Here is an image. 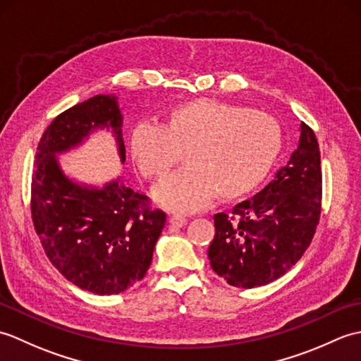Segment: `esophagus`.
Returning a JSON list of instances; mask_svg holds the SVG:
<instances>
[{
	"instance_id": "1",
	"label": "esophagus",
	"mask_w": 361,
	"mask_h": 361,
	"mask_svg": "<svg viewBox=\"0 0 361 361\" xmlns=\"http://www.w3.org/2000/svg\"><path fill=\"white\" fill-rule=\"evenodd\" d=\"M186 217H183V216H180V214H173V216H171V219H169V224H171L172 226H175V228H181V226H185L186 225Z\"/></svg>"
}]
</instances>
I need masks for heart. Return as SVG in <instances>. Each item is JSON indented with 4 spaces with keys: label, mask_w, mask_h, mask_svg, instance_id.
<instances>
[{
    "label": "heart",
    "mask_w": 361,
    "mask_h": 361,
    "mask_svg": "<svg viewBox=\"0 0 361 361\" xmlns=\"http://www.w3.org/2000/svg\"><path fill=\"white\" fill-rule=\"evenodd\" d=\"M281 127L270 114L212 99L172 106L163 127L142 122L130 133L140 172L163 183L186 153L189 167L157 190L175 211H198L214 198L237 200L262 185L281 152Z\"/></svg>",
    "instance_id": "obj_1"
}]
</instances>
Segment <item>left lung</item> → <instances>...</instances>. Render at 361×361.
Returning a JSON list of instances; mask_svg holds the SVG:
<instances>
[{"instance_id": "left-lung-1", "label": "left lung", "mask_w": 361, "mask_h": 361, "mask_svg": "<svg viewBox=\"0 0 361 361\" xmlns=\"http://www.w3.org/2000/svg\"><path fill=\"white\" fill-rule=\"evenodd\" d=\"M321 158L317 136L301 122L298 149L274 180L233 214L214 216L208 257L229 286L255 288L286 274L309 248L321 214Z\"/></svg>"}]
</instances>
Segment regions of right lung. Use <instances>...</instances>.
<instances>
[{
	"label": "right lung",
	"instance_id": "obj_1",
	"mask_svg": "<svg viewBox=\"0 0 361 361\" xmlns=\"http://www.w3.org/2000/svg\"><path fill=\"white\" fill-rule=\"evenodd\" d=\"M122 114L116 96L97 94L60 113L37 145L30 185V212L52 265L82 290L118 295L141 281L166 225V214L121 178L104 188L73 181L59 153L87 140L96 128H111L126 161Z\"/></svg>",
	"mask_w": 361,
	"mask_h": 361
}]
</instances>
